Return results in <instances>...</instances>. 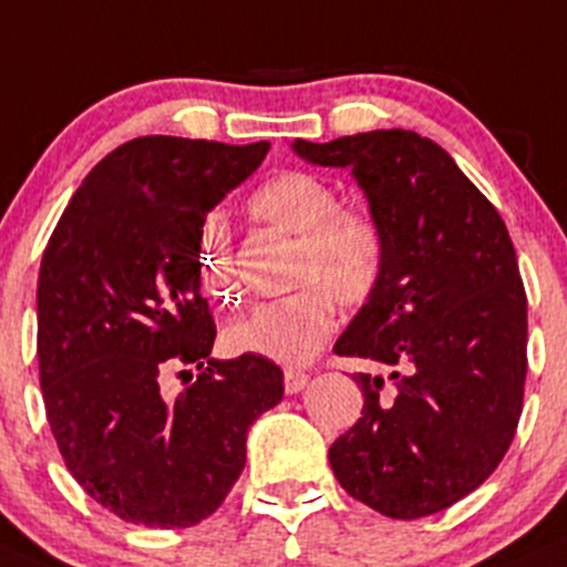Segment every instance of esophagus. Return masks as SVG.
<instances>
[{"instance_id": "esophagus-1", "label": "esophagus", "mask_w": 567, "mask_h": 567, "mask_svg": "<svg viewBox=\"0 0 567 567\" xmlns=\"http://www.w3.org/2000/svg\"><path fill=\"white\" fill-rule=\"evenodd\" d=\"M309 383V374L301 369H285V391L299 393Z\"/></svg>"}]
</instances>
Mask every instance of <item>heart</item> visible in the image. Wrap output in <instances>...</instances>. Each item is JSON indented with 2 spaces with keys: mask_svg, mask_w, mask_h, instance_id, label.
Segmentation results:
<instances>
[{
  "mask_svg": "<svg viewBox=\"0 0 567 567\" xmlns=\"http://www.w3.org/2000/svg\"><path fill=\"white\" fill-rule=\"evenodd\" d=\"M249 217L293 236L288 296L258 303L225 329L234 353L264 355L279 363L312 359L333 331L337 303L359 309L372 301L385 274V234L359 206L339 204L326 178L282 171L247 200ZM198 277L212 301L234 307L241 296L230 236L217 217L198 230Z\"/></svg>",
  "mask_w": 567,
  "mask_h": 567,
  "instance_id": "b5f03b06",
  "label": "heart"
}]
</instances>
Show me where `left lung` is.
I'll use <instances>...</instances> for the list:
<instances>
[{
	"mask_svg": "<svg viewBox=\"0 0 567 567\" xmlns=\"http://www.w3.org/2000/svg\"><path fill=\"white\" fill-rule=\"evenodd\" d=\"M315 165L353 168L385 234V274L333 353L359 372L361 419L329 449L350 497L421 519L475 492L519 426L527 293L499 212L451 154L413 130L296 141Z\"/></svg>",
	"mask_w": 567,
	"mask_h": 567,
	"instance_id": "8db88e82",
	"label": "left lung"
}]
</instances>
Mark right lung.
<instances>
[{
    "instance_id": "right-lung-1",
    "label": "right lung",
    "mask_w": 567,
    "mask_h": 567,
    "mask_svg": "<svg viewBox=\"0 0 567 567\" xmlns=\"http://www.w3.org/2000/svg\"><path fill=\"white\" fill-rule=\"evenodd\" d=\"M266 152L268 141L133 138L89 171L48 238L38 279L48 424L83 492L124 522L208 519L241 475L247 429L282 399V369L264 355L208 359L217 326L198 277L206 214ZM182 365L199 378L165 398L158 383Z\"/></svg>"
}]
</instances>
